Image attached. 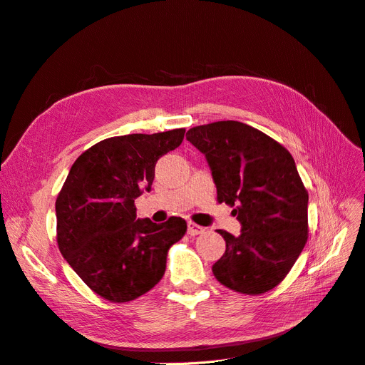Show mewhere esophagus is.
Returning <instances> with one entry per match:
<instances>
[{"label": "esophagus", "mask_w": 365, "mask_h": 365, "mask_svg": "<svg viewBox=\"0 0 365 365\" xmlns=\"http://www.w3.org/2000/svg\"><path fill=\"white\" fill-rule=\"evenodd\" d=\"M187 233H189L190 236H197V235L204 233V228L193 224V222H189V225H187Z\"/></svg>", "instance_id": "esophagus-1"}]
</instances>
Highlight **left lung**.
Returning a JSON list of instances; mask_svg holds the SVG:
<instances>
[{
	"label": "left lung",
	"mask_w": 365,
	"mask_h": 365,
	"mask_svg": "<svg viewBox=\"0 0 365 365\" xmlns=\"http://www.w3.org/2000/svg\"><path fill=\"white\" fill-rule=\"evenodd\" d=\"M185 135L212 169L217 202L235 207L242 233L224 230L225 252L213 264L225 288L259 295L274 289L307 242L306 187L288 149L235 120L195 126Z\"/></svg>",
	"instance_id": "left-lung-1"
}]
</instances>
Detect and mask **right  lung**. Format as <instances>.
<instances>
[{
  "instance_id": "right-lung-1",
  "label": "right lung",
  "mask_w": 365,
  "mask_h": 365,
  "mask_svg": "<svg viewBox=\"0 0 365 365\" xmlns=\"http://www.w3.org/2000/svg\"><path fill=\"white\" fill-rule=\"evenodd\" d=\"M185 129L129 134L96 143L74 161L56 200L59 251L97 295L128 303L164 275L168 252L187 231L182 217L137 219L135 200L150 190L160 157Z\"/></svg>"
}]
</instances>
